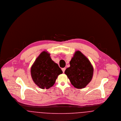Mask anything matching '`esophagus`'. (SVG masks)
I'll use <instances>...</instances> for the list:
<instances>
[{"mask_svg":"<svg viewBox=\"0 0 121 121\" xmlns=\"http://www.w3.org/2000/svg\"><path fill=\"white\" fill-rule=\"evenodd\" d=\"M65 69H66V68H63L62 70V71H63V73H64V72H65Z\"/></svg>","mask_w":121,"mask_h":121,"instance_id":"34e87169","label":"esophagus"}]
</instances>
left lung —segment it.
Returning a JSON list of instances; mask_svg holds the SVG:
<instances>
[{
	"mask_svg": "<svg viewBox=\"0 0 121 121\" xmlns=\"http://www.w3.org/2000/svg\"><path fill=\"white\" fill-rule=\"evenodd\" d=\"M65 71L71 84L77 88H84L92 80L93 68L90 61L80 51L75 52Z\"/></svg>",
	"mask_w": 121,
	"mask_h": 121,
	"instance_id": "8db88e82",
	"label": "left lung"
}]
</instances>
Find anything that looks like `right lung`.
Listing matches in <instances>:
<instances>
[{
	"label": "right lung",
	"instance_id": "obj_1",
	"mask_svg": "<svg viewBox=\"0 0 121 121\" xmlns=\"http://www.w3.org/2000/svg\"><path fill=\"white\" fill-rule=\"evenodd\" d=\"M63 71L57 63L53 61L50 54L42 52L31 68V75L35 83L41 89H48L55 82Z\"/></svg>",
	"mask_w": 121,
	"mask_h": 121
}]
</instances>
